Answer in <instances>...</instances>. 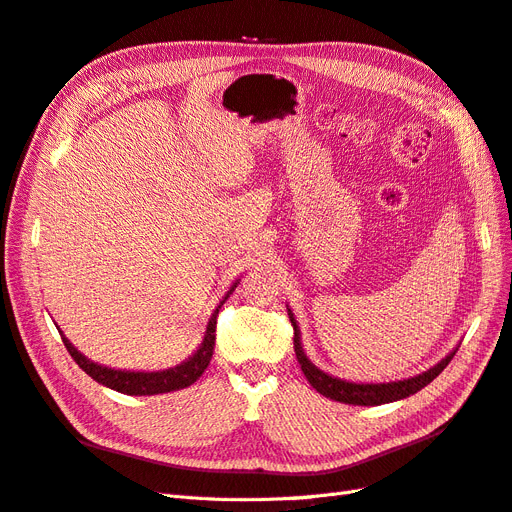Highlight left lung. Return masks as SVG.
Wrapping results in <instances>:
<instances>
[{
    "mask_svg": "<svg viewBox=\"0 0 512 512\" xmlns=\"http://www.w3.org/2000/svg\"><path fill=\"white\" fill-rule=\"evenodd\" d=\"M288 316L292 322V329H294V352H297V361L303 369V374L307 378V382L314 386V389L329 397L333 401H342V404H352V406H380V404H391V401L397 399H406L410 395H414L416 391L425 389V386L442 374V369L451 363V359L455 356L457 348L446 354L444 359L433 365L431 369L423 371V374L406 378V380H397V382H378V384H359V382H348L342 378H333L329 374H324L322 369H318L312 361L307 359V354L303 352L301 346V331H299V324L294 320V314L288 309Z\"/></svg>",
    "mask_w": 512,
    "mask_h": 512,
    "instance_id": "obj_1",
    "label": "left lung"
}]
</instances>
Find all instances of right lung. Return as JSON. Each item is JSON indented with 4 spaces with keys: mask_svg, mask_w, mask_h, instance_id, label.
<instances>
[{
    "mask_svg": "<svg viewBox=\"0 0 512 512\" xmlns=\"http://www.w3.org/2000/svg\"><path fill=\"white\" fill-rule=\"evenodd\" d=\"M237 284H239V280L230 286V290L226 292V297L220 301L218 307H215V312L209 318L205 337H203V342H200L198 350L192 356H188V359H185L181 365H175L170 369H162V371H126V369L104 367V365L89 361L85 354H81L70 344V339L64 333H61V331L59 333H61V339H64L66 350L76 361V365H79L85 371V374L94 378L96 382L108 386V389L119 391L123 395H158V393L179 391V389H185V386L194 384L200 376H203V371L207 369L211 356H213L215 324H218L220 307L230 297L232 290L237 288Z\"/></svg>",
    "mask_w": 512,
    "mask_h": 512,
    "instance_id": "1",
    "label": "right lung"
}]
</instances>
